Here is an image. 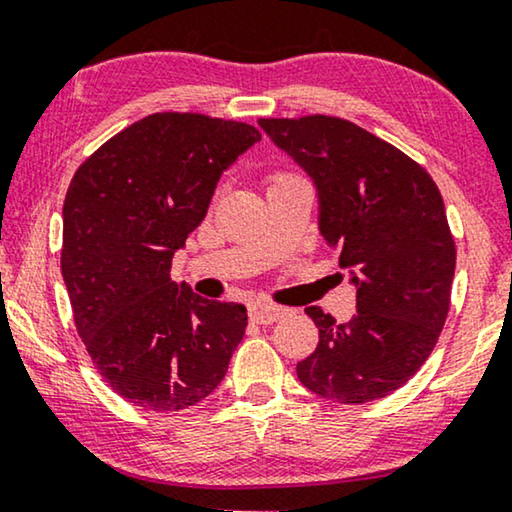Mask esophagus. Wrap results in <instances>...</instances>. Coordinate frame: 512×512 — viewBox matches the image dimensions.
Wrapping results in <instances>:
<instances>
[{
	"mask_svg": "<svg viewBox=\"0 0 512 512\" xmlns=\"http://www.w3.org/2000/svg\"><path fill=\"white\" fill-rule=\"evenodd\" d=\"M286 310L282 305L268 303V300H254L249 303V319L256 321V324H272V321L282 319Z\"/></svg>",
	"mask_w": 512,
	"mask_h": 512,
	"instance_id": "34e87169",
	"label": "esophagus"
}]
</instances>
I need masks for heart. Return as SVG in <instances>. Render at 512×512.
I'll list each match as a JSON object with an SVG mask.
<instances>
[{
    "label": "heart",
    "mask_w": 512,
    "mask_h": 512,
    "mask_svg": "<svg viewBox=\"0 0 512 512\" xmlns=\"http://www.w3.org/2000/svg\"><path fill=\"white\" fill-rule=\"evenodd\" d=\"M289 179H296V174L275 172V174H270V186H277V184H282V181H289Z\"/></svg>",
    "instance_id": "1"
}]
</instances>
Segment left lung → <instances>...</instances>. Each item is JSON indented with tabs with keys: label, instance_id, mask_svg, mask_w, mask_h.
Segmentation results:
<instances>
[{
	"label": "left lung",
	"instance_id": "left-lung-1",
	"mask_svg": "<svg viewBox=\"0 0 512 512\" xmlns=\"http://www.w3.org/2000/svg\"><path fill=\"white\" fill-rule=\"evenodd\" d=\"M258 125L312 177L321 235L356 286L347 324L305 307L319 345L296 366L298 380L335 403L389 396L429 359L450 312L457 249L443 195L422 165L345 118Z\"/></svg>",
	"mask_w": 512,
	"mask_h": 512
}]
</instances>
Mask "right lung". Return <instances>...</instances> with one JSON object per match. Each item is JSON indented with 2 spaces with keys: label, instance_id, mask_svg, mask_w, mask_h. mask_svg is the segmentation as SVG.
<instances>
[{
  "label": "right lung",
  "instance_id": "1",
  "mask_svg": "<svg viewBox=\"0 0 512 512\" xmlns=\"http://www.w3.org/2000/svg\"><path fill=\"white\" fill-rule=\"evenodd\" d=\"M261 139L254 125L160 111L81 163L62 207V279L104 382L144 410L200 403L226 375L247 307L170 279L216 181Z\"/></svg>",
  "mask_w": 512,
  "mask_h": 512
}]
</instances>
